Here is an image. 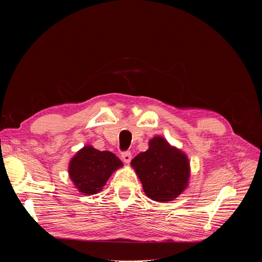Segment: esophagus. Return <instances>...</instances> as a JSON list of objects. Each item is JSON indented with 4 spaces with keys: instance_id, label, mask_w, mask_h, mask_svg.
Returning a JSON list of instances; mask_svg holds the SVG:
<instances>
[{
    "instance_id": "34e87169",
    "label": "esophagus",
    "mask_w": 262,
    "mask_h": 262,
    "mask_svg": "<svg viewBox=\"0 0 262 262\" xmlns=\"http://www.w3.org/2000/svg\"><path fill=\"white\" fill-rule=\"evenodd\" d=\"M121 160L123 161V163L125 164H129L132 160V156H131V153L130 152H123L121 154Z\"/></svg>"
}]
</instances>
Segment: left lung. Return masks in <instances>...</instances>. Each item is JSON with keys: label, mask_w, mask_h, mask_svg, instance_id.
I'll list each match as a JSON object with an SVG mask.
<instances>
[{"label": "left lung", "mask_w": 262, "mask_h": 262, "mask_svg": "<svg viewBox=\"0 0 262 262\" xmlns=\"http://www.w3.org/2000/svg\"><path fill=\"white\" fill-rule=\"evenodd\" d=\"M145 194L154 201L168 202L187 189L190 162L181 149L156 136L148 141V148L131 161Z\"/></svg>", "instance_id": "1"}]
</instances>
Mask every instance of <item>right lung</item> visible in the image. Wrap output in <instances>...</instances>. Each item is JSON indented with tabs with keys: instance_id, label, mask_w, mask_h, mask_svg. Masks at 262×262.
Returning <instances> with one entry per match:
<instances>
[{
	"instance_id": "1",
	"label": "right lung",
	"mask_w": 262,
	"mask_h": 262,
	"mask_svg": "<svg viewBox=\"0 0 262 262\" xmlns=\"http://www.w3.org/2000/svg\"><path fill=\"white\" fill-rule=\"evenodd\" d=\"M122 166V162L109 150L85 145L71 158L69 176L78 192L92 195L101 191L109 177Z\"/></svg>"
}]
</instances>
